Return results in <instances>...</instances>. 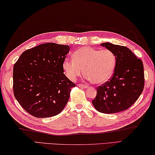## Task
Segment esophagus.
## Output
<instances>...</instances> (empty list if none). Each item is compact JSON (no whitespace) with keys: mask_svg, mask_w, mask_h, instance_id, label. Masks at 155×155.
<instances>
[{"mask_svg":"<svg viewBox=\"0 0 155 155\" xmlns=\"http://www.w3.org/2000/svg\"><path fill=\"white\" fill-rule=\"evenodd\" d=\"M78 86H79V87H81V88H86L88 87L87 85L83 84H78Z\"/></svg>","mask_w":155,"mask_h":155,"instance_id":"34e87169","label":"esophagus"}]
</instances>
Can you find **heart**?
<instances>
[{
    "label": "heart",
    "instance_id": "b5f03b06",
    "mask_svg": "<svg viewBox=\"0 0 155 155\" xmlns=\"http://www.w3.org/2000/svg\"><path fill=\"white\" fill-rule=\"evenodd\" d=\"M73 58H65L62 68L69 80L74 81L82 74L95 84H101L110 79L116 64V54L112 50L83 47L73 54Z\"/></svg>",
    "mask_w": 155,
    "mask_h": 155
}]
</instances>
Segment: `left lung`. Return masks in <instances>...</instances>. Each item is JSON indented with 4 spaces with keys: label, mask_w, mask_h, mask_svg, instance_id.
<instances>
[{
    "label": "left lung",
    "mask_w": 155,
    "mask_h": 155,
    "mask_svg": "<svg viewBox=\"0 0 155 155\" xmlns=\"http://www.w3.org/2000/svg\"><path fill=\"white\" fill-rule=\"evenodd\" d=\"M101 46L114 52L116 64L111 79L97 88L93 104L99 112L117 113L129 108L139 98L144 86L141 59L124 46L104 43Z\"/></svg>",
    "instance_id": "8db88e82"
}]
</instances>
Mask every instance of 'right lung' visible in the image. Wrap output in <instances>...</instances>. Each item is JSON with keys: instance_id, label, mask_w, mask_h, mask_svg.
<instances>
[{"instance_id": "right-lung-1", "label": "right lung", "mask_w": 155, "mask_h": 155, "mask_svg": "<svg viewBox=\"0 0 155 155\" xmlns=\"http://www.w3.org/2000/svg\"><path fill=\"white\" fill-rule=\"evenodd\" d=\"M69 51V45L43 43L24 51L14 64L13 94L31 115L48 118L63 110L75 86L63 73Z\"/></svg>"}]
</instances>
